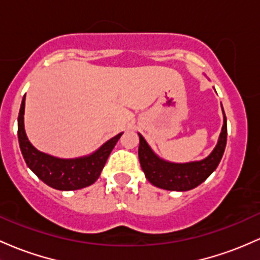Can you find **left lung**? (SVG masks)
Listing matches in <instances>:
<instances>
[{
    "instance_id": "left-lung-1",
    "label": "left lung",
    "mask_w": 260,
    "mask_h": 260,
    "mask_svg": "<svg viewBox=\"0 0 260 260\" xmlns=\"http://www.w3.org/2000/svg\"><path fill=\"white\" fill-rule=\"evenodd\" d=\"M138 136L139 162L148 181L160 189L187 191L202 184L218 167L227 143V118L223 111V125L217 145L207 158L200 161L178 164V162L164 160L153 152L143 137L139 133Z\"/></svg>"
}]
</instances>
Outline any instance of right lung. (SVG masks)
Masks as SVG:
<instances>
[{"instance_id": "obj_1", "label": "right lung", "mask_w": 260, "mask_h": 260, "mask_svg": "<svg viewBox=\"0 0 260 260\" xmlns=\"http://www.w3.org/2000/svg\"><path fill=\"white\" fill-rule=\"evenodd\" d=\"M24 105L25 95L21 104L18 115V142L28 168L43 182L50 187L61 191L79 190L92 185L99 179L106 164L108 155L122 133L117 135L102 144L96 152L87 156L75 159H60L49 154L39 152L30 144L24 131Z\"/></svg>"}]
</instances>
